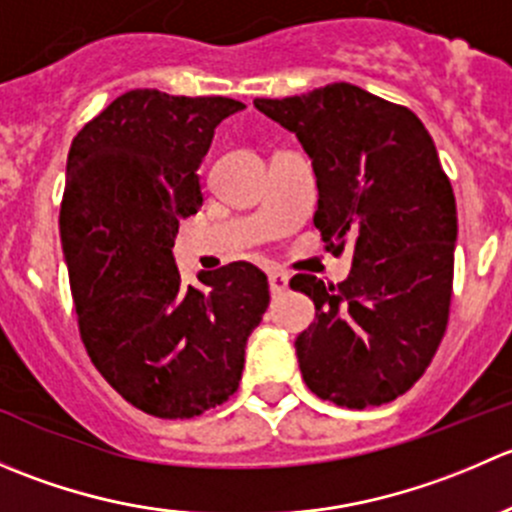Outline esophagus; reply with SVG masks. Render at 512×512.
<instances>
[{
    "instance_id": "obj_1",
    "label": "esophagus",
    "mask_w": 512,
    "mask_h": 512,
    "mask_svg": "<svg viewBox=\"0 0 512 512\" xmlns=\"http://www.w3.org/2000/svg\"><path fill=\"white\" fill-rule=\"evenodd\" d=\"M287 287H289V275H285V272H270L272 294H282Z\"/></svg>"
}]
</instances>
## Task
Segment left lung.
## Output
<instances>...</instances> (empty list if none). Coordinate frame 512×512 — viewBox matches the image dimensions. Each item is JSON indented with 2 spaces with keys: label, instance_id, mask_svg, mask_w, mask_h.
<instances>
[{
  "label": "left lung",
  "instance_id": "1",
  "mask_svg": "<svg viewBox=\"0 0 512 512\" xmlns=\"http://www.w3.org/2000/svg\"><path fill=\"white\" fill-rule=\"evenodd\" d=\"M255 108L312 158L327 250L354 247L339 285L289 282L317 309L294 342L304 384L347 409L389 404L428 369L451 307L458 215L433 138L414 111L344 81Z\"/></svg>",
  "mask_w": 512,
  "mask_h": 512
}]
</instances>
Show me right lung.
<instances>
[{
  "label": "right lung",
  "mask_w": 512,
  "mask_h": 512,
  "mask_svg": "<svg viewBox=\"0 0 512 512\" xmlns=\"http://www.w3.org/2000/svg\"><path fill=\"white\" fill-rule=\"evenodd\" d=\"M245 103L136 89L86 123L66 160L59 230L79 332L103 379L136 409L193 418L237 391L270 285L250 262L185 287L173 245L203 205L198 168Z\"/></svg>",
  "instance_id": "add662e5"
}]
</instances>
